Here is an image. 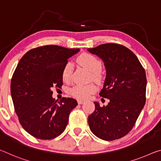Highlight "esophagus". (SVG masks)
Instances as JSON below:
<instances>
[{"instance_id": "obj_1", "label": "esophagus", "mask_w": 161, "mask_h": 161, "mask_svg": "<svg viewBox=\"0 0 161 161\" xmlns=\"http://www.w3.org/2000/svg\"><path fill=\"white\" fill-rule=\"evenodd\" d=\"M84 102H85V101H84L83 100H78V104H83Z\"/></svg>"}]
</instances>
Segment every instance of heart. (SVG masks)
I'll return each instance as SVG.
<instances>
[{
	"mask_svg": "<svg viewBox=\"0 0 161 161\" xmlns=\"http://www.w3.org/2000/svg\"><path fill=\"white\" fill-rule=\"evenodd\" d=\"M78 63L87 70L91 71L94 79L99 80L101 78L99 71L101 69L102 63L100 60L93 56L88 53L80 55L77 59ZM73 64L68 63L64 66L62 72V78L65 82L70 81L72 74ZM96 91V87L94 84L88 85H76L71 89L70 93L73 96L78 98L86 99L88 98L91 94L95 93Z\"/></svg>",
	"mask_w": 161,
	"mask_h": 161,
	"instance_id": "heart-1",
	"label": "heart"
}]
</instances>
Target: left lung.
<instances>
[{"label": "left lung", "mask_w": 161, "mask_h": 161, "mask_svg": "<svg viewBox=\"0 0 161 161\" xmlns=\"http://www.w3.org/2000/svg\"><path fill=\"white\" fill-rule=\"evenodd\" d=\"M88 51L104 63L106 78L99 95L109 100L103 107L94 102L95 110L88 116L89 127L102 140H116L130 132L143 108L146 71L136 55L122 45L105 43Z\"/></svg>", "instance_id": "1"}]
</instances>
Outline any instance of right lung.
Returning <instances> with one entry per match:
<instances>
[{
  "mask_svg": "<svg viewBox=\"0 0 161 161\" xmlns=\"http://www.w3.org/2000/svg\"><path fill=\"white\" fill-rule=\"evenodd\" d=\"M79 51L48 45L30 50L18 63L10 82L13 103L20 125L36 138L51 140L60 136L78 105L71 98L56 101L51 88L62 86L63 68Z\"/></svg>",
  "mask_w": 161,
  "mask_h": 161,
  "instance_id": "right-lung-1",
  "label": "right lung"
}]
</instances>
